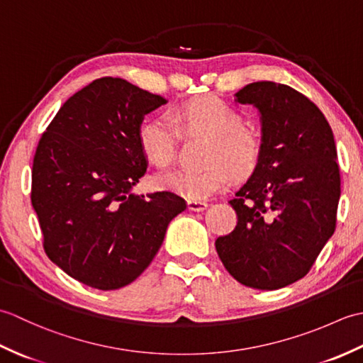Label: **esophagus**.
Listing matches in <instances>:
<instances>
[{"label": "esophagus", "instance_id": "34e87169", "mask_svg": "<svg viewBox=\"0 0 363 363\" xmlns=\"http://www.w3.org/2000/svg\"><path fill=\"white\" fill-rule=\"evenodd\" d=\"M189 206V211H194V212H201L207 207L206 201H199V199H189L187 201Z\"/></svg>", "mask_w": 363, "mask_h": 363}]
</instances>
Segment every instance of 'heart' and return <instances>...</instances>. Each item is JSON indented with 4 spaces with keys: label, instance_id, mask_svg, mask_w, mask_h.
Here are the masks:
<instances>
[{
    "label": "heart",
    "instance_id": "b5f03b06",
    "mask_svg": "<svg viewBox=\"0 0 363 363\" xmlns=\"http://www.w3.org/2000/svg\"><path fill=\"white\" fill-rule=\"evenodd\" d=\"M179 133L207 137L203 162L198 169H177L157 177L160 187L189 199H206L230 182V169L246 176L262 156L259 130L242 125V113L213 95H199L174 109L173 121L162 117L146 118L138 128V145L151 164L168 168L176 160Z\"/></svg>",
    "mask_w": 363,
    "mask_h": 363
}]
</instances>
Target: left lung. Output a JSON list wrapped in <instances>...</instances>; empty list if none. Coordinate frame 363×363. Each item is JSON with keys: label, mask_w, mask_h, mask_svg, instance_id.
<instances>
[{"label": "left lung", "mask_w": 363, "mask_h": 363, "mask_svg": "<svg viewBox=\"0 0 363 363\" xmlns=\"http://www.w3.org/2000/svg\"><path fill=\"white\" fill-rule=\"evenodd\" d=\"M260 112L262 156L229 201L237 225L215 240L240 284L277 290L311 272L333 237L340 199L334 134L309 98L285 84L252 82L235 94Z\"/></svg>", "instance_id": "8db88e82"}]
</instances>
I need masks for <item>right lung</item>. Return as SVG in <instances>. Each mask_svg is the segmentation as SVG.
<instances>
[{
	"instance_id": "1",
	"label": "right lung",
	"mask_w": 363,
	"mask_h": 363,
	"mask_svg": "<svg viewBox=\"0 0 363 363\" xmlns=\"http://www.w3.org/2000/svg\"><path fill=\"white\" fill-rule=\"evenodd\" d=\"M165 103L106 76L68 98L37 145L30 201L45 252L89 287L117 290L135 281L168 223L186 211L172 191L130 194L148 167L138 128Z\"/></svg>"
}]
</instances>
